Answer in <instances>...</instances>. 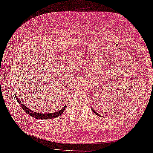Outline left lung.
<instances>
[{"label": "left lung", "mask_w": 153, "mask_h": 153, "mask_svg": "<svg viewBox=\"0 0 153 153\" xmlns=\"http://www.w3.org/2000/svg\"><path fill=\"white\" fill-rule=\"evenodd\" d=\"M92 111H94V114H97V115H98V116H100L99 114H97V113H96V111H94V109H92Z\"/></svg>", "instance_id": "1"}]
</instances>
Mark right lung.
Instances as JSON below:
<instances>
[{"instance_id": "right-lung-1", "label": "right lung", "mask_w": 153, "mask_h": 153, "mask_svg": "<svg viewBox=\"0 0 153 153\" xmlns=\"http://www.w3.org/2000/svg\"><path fill=\"white\" fill-rule=\"evenodd\" d=\"M16 97V100H17V102H19L20 105L22 107V108L23 109L25 110L27 113L29 115H30L31 117L36 118V119H53V118H56L58 117L59 116H60L61 114L64 111V110L65 109V107H63V108H62L60 111H57V112H54V113H49V114H42V113H36V112L32 111L31 109H29L28 108H27L24 104L21 103L20 102V100L17 99V97L15 96Z\"/></svg>"}]
</instances>
